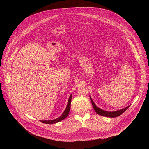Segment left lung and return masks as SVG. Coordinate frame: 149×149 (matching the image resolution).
Returning <instances> with one entry per match:
<instances>
[{"mask_svg": "<svg viewBox=\"0 0 149 149\" xmlns=\"http://www.w3.org/2000/svg\"><path fill=\"white\" fill-rule=\"evenodd\" d=\"M90 99H91V103H92V104L94 110L97 114L103 116L109 117V118H115V117H117V116L122 115L123 112H125L126 111V109H127L128 108H129V107L130 106V105L122 109H119V110H118L116 111H113V112H109V111L103 110V109L99 108L98 107L96 106L91 97H90Z\"/></svg>", "mask_w": 149, "mask_h": 149, "instance_id": "1", "label": "left lung"}]
</instances>
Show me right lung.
<instances>
[{"mask_svg":"<svg viewBox=\"0 0 149 149\" xmlns=\"http://www.w3.org/2000/svg\"><path fill=\"white\" fill-rule=\"evenodd\" d=\"M72 95L71 94L70 95V96H69V100H68V104H67L66 107V108H65L63 113L60 117L57 118L56 119H53V120H40V121H41L42 123H45V124H54V123H57L58 122H60V121L64 120V119H65L67 117V116L68 115V114L69 113V111H70L71 100H72Z\"/></svg>","mask_w":149,"mask_h":149,"instance_id":"add662e5","label":"right lung"}]
</instances>
